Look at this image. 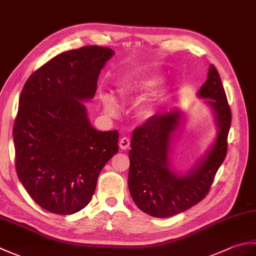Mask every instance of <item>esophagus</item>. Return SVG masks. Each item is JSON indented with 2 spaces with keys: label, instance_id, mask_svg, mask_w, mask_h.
<instances>
[{
  "label": "esophagus",
  "instance_id": "esophagus-1",
  "mask_svg": "<svg viewBox=\"0 0 256 256\" xmlns=\"http://www.w3.org/2000/svg\"><path fill=\"white\" fill-rule=\"evenodd\" d=\"M118 145L121 150H128L130 148V145H131V140H130L128 136H124L120 140Z\"/></svg>",
  "mask_w": 256,
  "mask_h": 256
}]
</instances>
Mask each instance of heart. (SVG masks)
Returning a JSON list of instances; mask_svg holds the SVG:
<instances>
[{
    "mask_svg": "<svg viewBox=\"0 0 256 256\" xmlns=\"http://www.w3.org/2000/svg\"><path fill=\"white\" fill-rule=\"evenodd\" d=\"M157 84H158V80H157V79H148L140 86V90L134 89L133 86H121V88H120L118 94H120V96H121V99L123 101H125V102H134V101L138 100L140 90H150V88H153L154 86H156ZM106 108L110 113L116 112V106H114V103L110 99V98L106 99ZM140 111H142L144 116H150V114L152 113V108L148 106H144Z\"/></svg>",
    "mask_w": 256,
    "mask_h": 256,
    "instance_id": "1",
    "label": "heart"
}]
</instances>
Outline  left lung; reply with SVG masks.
<instances>
[{
	"mask_svg": "<svg viewBox=\"0 0 256 256\" xmlns=\"http://www.w3.org/2000/svg\"><path fill=\"white\" fill-rule=\"evenodd\" d=\"M198 96L214 108L218 135L209 153L184 176L170 170V155L174 133L182 113L174 110L148 118L133 131L128 152V189L135 204L156 218L175 216L199 204L206 194L228 150L231 108L218 70L211 64Z\"/></svg>",
	"mask_w": 256,
	"mask_h": 256,
	"instance_id": "1",
	"label": "left lung"
}]
</instances>
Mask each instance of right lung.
<instances>
[{
    "label": "right lung",
    "instance_id": "right-lung-1",
    "mask_svg": "<svg viewBox=\"0 0 256 256\" xmlns=\"http://www.w3.org/2000/svg\"><path fill=\"white\" fill-rule=\"evenodd\" d=\"M113 55L102 46L62 52L32 72L20 92L13 128L16 172L32 200L52 214L84 209L118 150V132L92 128L81 102L94 96Z\"/></svg>",
    "mask_w": 256,
    "mask_h": 256
}]
</instances>
